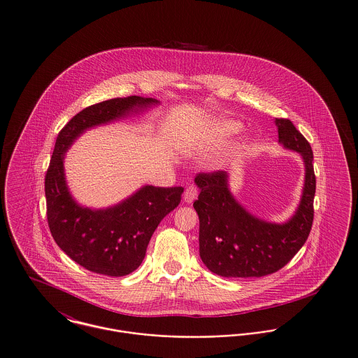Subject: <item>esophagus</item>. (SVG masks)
<instances>
[{
    "instance_id": "34e87169",
    "label": "esophagus",
    "mask_w": 358,
    "mask_h": 358,
    "mask_svg": "<svg viewBox=\"0 0 358 358\" xmlns=\"http://www.w3.org/2000/svg\"><path fill=\"white\" fill-rule=\"evenodd\" d=\"M197 199V187L190 185L185 189L184 192V200L187 204H192Z\"/></svg>"
}]
</instances>
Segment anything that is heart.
I'll list each match as a JSON object with an SVG mask.
<instances>
[{
    "mask_svg": "<svg viewBox=\"0 0 358 358\" xmlns=\"http://www.w3.org/2000/svg\"><path fill=\"white\" fill-rule=\"evenodd\" d=\"M240 124L236 120H215L204 138H196L194 143L201 145L205 150H215L219 146H222L229 136L238 133Z\"/></svg>",
    "mask_w": 358,
    "mask_h": 358,
    "instance_id": "obj_1",
    "label": "heart"
}]
</instances>
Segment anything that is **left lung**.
Returning a JSON list of instances; mask_svg holds the SVG:
<instances>
[{
	"mask_svg": "<svg viewBox=\"0 0 358 358\" xmlns=\"http://www.w3.org/2000/svg\"><path fill=\"white\" fill-rule=\"evenodd\" d=\"M279 142L301 153L305 187L295 215L285 224L260 220L247 212L228 189L227 171L199 173L193 206L200 220V256L208 270L225 278H260L285 267L306 243L314 219L315 174L313 150L292 122L275 118Z\"/></svg>",
	"mask_w": 358,
	"mask_h": 358,
	"instance_id": "left-lung-1",
	"label": "left lung"
}]
</instances>
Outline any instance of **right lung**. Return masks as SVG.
<instances>
[{
	"instance_id": "right-lung-1",
	"label": "right lung",
	"mask_w": 358,
	"mask_h": 358,
	"mask_svg": "<svg viewBox=\"0 0 358 358\" xmlns=\"http://www.w3.org/2000/svg\"><path fill=\"white\" fill-rule=\"evenodd\" d=\"M157 103L153 98L133 95L88 106L56 138L45 174L47 220L52 238L62 251L91 273L124 276L136 270L155 228L180 204L184 187L146 185L120 204L92 210L76 204L69 194L64 154L87 129Z\"/></svg>"
}]
</instances>
